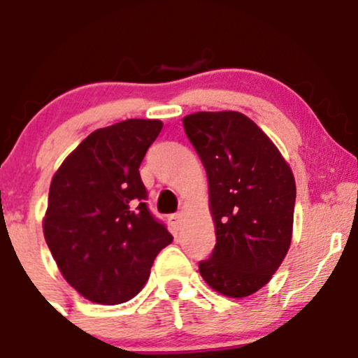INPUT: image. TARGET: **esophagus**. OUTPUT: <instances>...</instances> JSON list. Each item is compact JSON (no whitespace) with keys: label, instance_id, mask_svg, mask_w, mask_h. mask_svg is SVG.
I'll return each instance as SVG.
<instances>
[{"label":"esophagus","instance_id":"34e87169","mask_svg":"<svg viewBox=\"0 0 358 358\" xmlns=\"http://www.w3.org/2000/svg\"><path fill=\"white\" fill-rule=\"evenodd\" d=\"M182 219H183L182 213H175V215H171V222H173L176 227H178V225L182 224Z\"/></svg>","mask_w":358,"mask_h":358}]
</instances>
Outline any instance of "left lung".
I'll return each mask as SVG.
<instances>
[{"mask_svg": "<svg viewBox=\"0 0 358 358\" xmlns=\"http://www.w3.org/2000/svg\"><path fill=\"white\" fill-rule=\"evenodd\" d=\"M185 133L207 171L215 249L199 264L203 281L229 298L266 286L293 237L296 183L268 134L237 110L193 113Z\"/></svg>", "mask_w": 358, "mask_h": 358, "instance_id": "8db88e82", "label": "left lung"}]
</instances>
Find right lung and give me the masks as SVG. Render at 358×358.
Returning <instances> with one entry per match:
<instances>
[{"label": "right lung", "mask_w": 358, "mask_h": 358, "mask_svg": "<svg viewBox=\"0 0 358 358\" xmlns=\"http://www.w3.org/2000/svg\"><path fill=\"white\" fill-rule=\"evenodd\" d=\"M159 119H126L90 133L53 175L43 236L62 276L99 305L134 298L173 236L153 219L139 165Z\"/></svg>", "instance_id": "1"}]
</instances>
